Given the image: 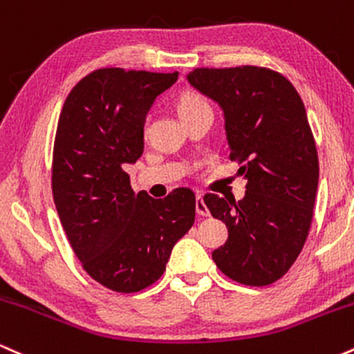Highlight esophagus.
<instances>
[{
  "mask_svg": "<svg viewBox=\"0 0 354 354\" xmlns=\"http://www.w3.org/2000/svg\"><path fill=\"white\" fill-rule=\"evenodd\" d=\"M196 213L200 214V216H209L208 206H206L205 200H203V194L200 193L196 194Z\"/></svg>",
  "mask_w": 354,
  "mask_h": 354,
  "instance_id": "34e87169",
  "label": "esophagus"
}]
</instances>
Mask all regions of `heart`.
Wrapping results in <instances>:
<instances>
[{
	"label": "heart",
	"mask_w": 354,
	"mask_h": 354,
	"mask_svg": "<svg viewBox=\"0 0 354 354\" xmlns=\"http://www.w3.org/2000/svg\"><path fill=\"white\" fill-rule=\"evenodd\" d=\"M205 108H209V104L206 103V100L203 98L201 95H198V93H185L180 98V103H178V113H180V115Z\"/></svg>",
	"instance_id": "1"
}]
</instances>
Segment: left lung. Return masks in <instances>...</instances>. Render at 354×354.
Instances as JSON below:
<instances>
[{"mask_svg": "<svg viewBox=\"0 0 354 354\" xmlns=\"http://www.w3.org/2000/svg\"><path fill=\"white\" fill-rule=\"evenodd\" d=\"M186 78L223 109L230 160L241 165L238 174L248 181L238 203L205 196L228 228L214 263L248 286L278 281L301 253L318 189V153L303 101L268 68H196Z\"/></svg>", "mask_w": 354, "mask_h": 354, "instance_id": "left-lung-1", "label": "left lung"}]
</instances>
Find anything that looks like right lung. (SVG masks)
<instances>
[{
	"instance_id": "1",
	"label": "right lung",
	"mask_w": 354,
	"mask_h": 354,
	"mask_svg": "<svg viewBox=\"0 0 354 354\" xmlns=\"http://www.w3.org/2000/svg\"><path fill=\"white\" fill-rule=\"evenodd\" d=\"M178 73L103 68L84 76L61 109L53 149V198L84 271L108 290L136 293L165 273L188 233L196 198L176 188L165 200L135 194L126 165L145 148V121Z\"/></svg>"
}]
</instances>
